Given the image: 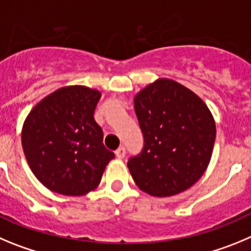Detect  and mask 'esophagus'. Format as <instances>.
<instances>
[{
	"mask_svg": "<svg viewBox=\"0 0 251 251\" xmlns=\"http://www.w3.org/2000/svg\"><path fill=\"white\" fill-rule=\"evenodd\" d=\"M115 153H116L117 159H124L126 155V149L124 148V146H121V148H119L116 151H115Z\"/></svg>",
	"mask_w": 251,
	"mask_h": 251,
	"instance_id": "34e87169",
	"label": "esophagus"
}]
</instances>
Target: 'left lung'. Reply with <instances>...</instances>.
I'll return each instance as SVG.
<instances>
[{
  "label": "left lung",
  "mask_w": 251,
  "mask_h": 251,
  "mask_svg": "<svg viewBox=\"0 0 251 251\" xmlns=\"http://www.w3.org/2000/svg\"><path fill=\"white\" fill-rule=\"evenodd\" d=\"M134 109L145 145L127 168L140 190L169 198L187 190L209 166L215 120L195 92L171 78L140 90Z\"/></svg>",
  "instance_id": "8db88e82"
}]
</instances>
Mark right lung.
<instances>
[{
  "label": "right lung",
  "mask_w": 251,
  "mask_h": 251,
  "mask_svg": "<svg viewBox=\"0 0 251 251\" xmlns=\"http://www.w3.org/2000/svg\"><path fill=\"white\" fill-rule=\"evenodd\" d=\"M101 92L82 85L64 86L33 106L22 126L25 156L33 175L53 193L86 195L99 186L115 157L103 146L94 119Z\"/></svg>",
  "instance_id": "obj_1"
}]
</instances>
